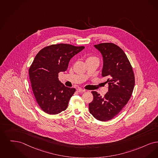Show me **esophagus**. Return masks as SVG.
<instances>
[{"instance_id": "1", "label": "esophagus", "mask_w": 158, "mask_h": 158, "mask_svg": "<svg viewBox=\"0 0 158 158\" xmlns=\"http://www.w3.org/2000/svg\"><path fill=\"white\" fill-rule=\"evenodd\" d=\"M77 90V91L79 92V93H84V92L85 91V89H78Z\"/></svg>"}]
</instances>
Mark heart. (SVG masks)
I'll return each mask as SVG.
<instances>
[{"instance_id":"heart-1","label":"heart","mask_w":158,"mask_h":158,"mask_svg":"<svg viewBox=\"0 0 158 158\" xmlns=\"http://www.w3.org/2000/svg\"><path fill=\"white\" fill-rule=\"evenodd\" d=\"M98 60V58L94 56V55H89L87 56V61H91V60Z\"/></svg>"}]
</instances>
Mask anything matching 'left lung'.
Instances as JSON below:
<instances>
[{
  "mask_svg": "<svg viewBox=\"0 0 158 158\" xmlns=\"http://www.w3.org/2000/svg\"><path fill=\"white\" fill-rule=\"evenodd\" d=\"M94 47L103 55L102 77L107 79L105 82L109 88L104 97L91 91L93 100L89 103V111L97 120L106 122L117 116L128 103L135 86V74L128 58L118 46L105 42Z\"/></svg>",
  "mask_w": 158,
  "mask_h": 158,
  "instance_id": "obj_1",
  "label": "left lung"
}]
</instances>
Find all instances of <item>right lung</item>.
I'll list each match as a JSON object with an SVG mask.
<instances>
[{
	"label": "right lung",
	"mask_w": 158,
	"mask_h": 158,
	"mask_svg": "<svg viewBox=\"0 0 158 158\" xmlns=\"http://www.w3.org/2000/svg\"><path fill=\"white\" fill-rule=\"evenodd\" d=\"M84 46L58 44L41 49L29 69L31 87L36 102L49 114L66 110L76 89L65 87L58 79V73L68 69L69 60L82 51Z\"/></svg>",
	"instance_id": "obj_1"
}]
</instances>
